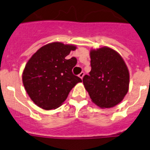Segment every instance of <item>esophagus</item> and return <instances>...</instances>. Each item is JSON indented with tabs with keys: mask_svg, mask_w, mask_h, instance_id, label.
Segmentation results:
<instances>
[{
	"mask_svg": "<svg viewBox=\"0 0 150 150\" xmlns=\"http://www.w3.org/2000/svg\"><path fill=\"white\" fill-rule=\"evenodd\" d=\"M84 74H85L84 72H81V73H80V74H79V77H80V78H81V79H83V76H84Z\"/></svg>",
	"mask_w": 150,
	"mask_h": 150,
	"instance_id": "obj_1",
	"label": "esophagus"
}]
</instances>
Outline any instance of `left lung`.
I'll use <instances>...</instances> for the list:
<instances>
[{"label": "left lung", "mask_w": 150, "mask_h": 150, "mask_svg": "<svg viewBox=\"0 0 150 150\" xmlns=\"http://www.w3.org/2000/svg\"><path fill=\"white\" fill-rule=\"evenodd\" d=\"M91 71L83 78L92 102L110 108L122 100L128 91L129 73L121 55L109 47L90 52Z\"/></svg>", "instance_id": "obj_1"}]
</instances>
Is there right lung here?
<instances>
[{
	"label": "right lung",
	"mask_w": 150,
	"mask_h": 150,
	"mask_svg": "<svg viewBox=\"0 0 150 150\" xmlns=\"http://www.w3.org/2000/svg\"><path fill=\"white\" fill-rule=\"evenodd\" d=\"M73 45L55 42L45 45L36 52L26 64L22 82L30 99L44 110L55 109L62 105L69 92L82 79L72 69L76 59H66Z\"/></svg>",
	"instance_id": "1"
}]
</instances>
